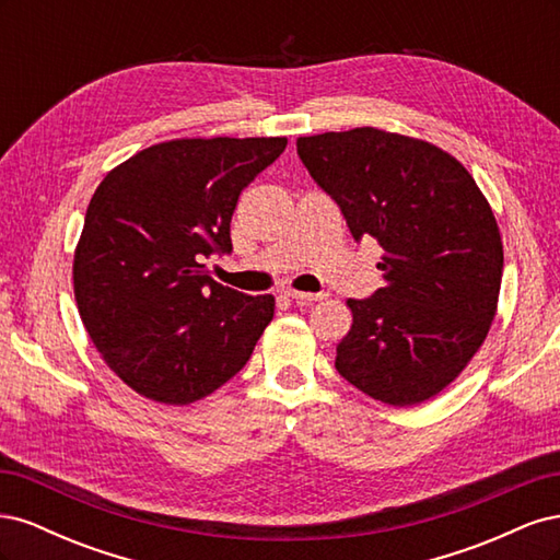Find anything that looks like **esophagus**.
<instances>
[{"label": "esophagus", "mask_w": 560, "mask_h": 560, "mask_svg": "<svg viewBox=\"0 0 560 560\" xmlns=\"http://www.w3.org/2000/svg\"><path fill=\"white\" fill-rule=\"evenodd\" d=\"M287 299H292L296 303H315V301H322L327 294H313V292H296V290H287L284 292Z\"/></svg>", "instance_id": "obj_1"}]
</instances>
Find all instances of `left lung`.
<instances>
[{
    "mask_svg": "<svg viewBox=\"0 0 560 560\" xmlns=\"http://www.w3.org/2000/svg\"><path fill=\"white\" fill-rule=\"evenodd\" d=\"M296 151L352 238L383 247L381 290L348 299L352 327L336 346V371L389 406L439 395L498 311L504 257L486 196L444 149L397 132H322L299 138Z\"/></svg>",
    "mask_w": 560,
    "mask_h": 560,
    "instance_id": "8db88e82",
    "label": "left lung"
}]
</instances>
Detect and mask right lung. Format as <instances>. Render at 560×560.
I'll return each instance as SVG.
<instances>
[{"mask_svg":"<svg viewBox=\"0 0 560 560\" xmlns=\"http://www.w3.org/2000/svg\"><path fill=\"white\" fill-rule=\"evenodd\" d=\"M287 138L161 142L116 165L95 189L74 252L83 327L114 374L171 406L212 395L247 364L276 299L208 276L229 254L245 186Z\"/></svg>","mask_w":560,"mask_h":560,"instance_id":"right-lung-1","label":"right lung"}]
</instances>
